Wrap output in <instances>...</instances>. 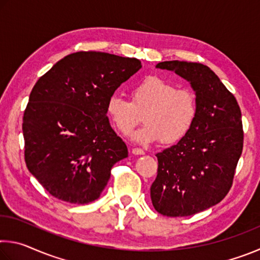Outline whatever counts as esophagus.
<instances>
[{
	"label": "esophagus",
	"mask_w": 260,
	"mask_h": 260,
	"mask_svg": "<svg viewBox=\"0 0 260 260\" xmlns=\"http://www.w3.org/2000/svg\"><path fill=\"white\" fill-rule=\"evenodd\" d=\"M132 153H133V155H136V156H141V155H144V151L142 150V149L134 148L133 150H132Z\"/></svg>",
	"instance_id": "34e87169"
}]
</instances>
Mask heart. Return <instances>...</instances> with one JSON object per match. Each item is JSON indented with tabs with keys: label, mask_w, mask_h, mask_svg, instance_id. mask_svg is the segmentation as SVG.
<instances>
[{
	"label": "heart",
	"mask_w": 260,
	"mask_h": 260,
	"mask_svg": "<svg viewBox=\"0 0 260 260\" xmlns=\"http://www.w3.org/2000/svg\"><path fill=\"white\" fill-rule=\"evenodd\" d=\"M129 95L131 102L118 95L110 96L107 113L122 135L131 134L143 116L146 125L132 135L134 142L174 144L191 129L197 114L196 96L191 90L178 89L174 83L151 76L136 83Z\"/></svg>",
	"instance_id": "1"
}]
</instances>
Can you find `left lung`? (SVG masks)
Segmentation results:
<instances>
[{
    "instance_id": "8db88e82",
    "label": "left lung",
    "mask_w": 260,
    "mask_h": 260,
    "mask_svg": "<svg viewBox=\"0 0 260 260\" xmlns=\"http://www.w3.org/2000/svg\"><path fill=\"white\" fill-rule=\"evenodd\" d=\"M195 91L197 114L189 133L157 153V178L150 188L153 208L167 217H187L218 204L232 187L243 149L237 101L212 70L201 63L167 60Z\"/></svg>"
}]
</instances>
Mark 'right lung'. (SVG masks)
<instances>
[{"label":"right lung","instance_id":"right-lung-1","mask_svg":"<svg viewBox=\"0 0 260 260\" xmlns=\"http://www.w3.org/2000/svg\"><path fill=\"white\" fill-rule=\"evenodd\" d=\"M141 68L136 58L79 51L35 83L23 118L25 161L50 195L73 204L99 199L112 166L128 156L108 100Z\"/></svg>","mask_w":260,"mask_h":260}]
</instances>
